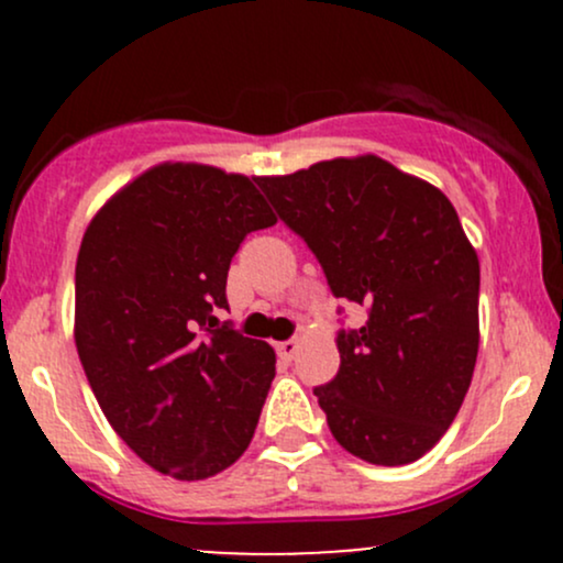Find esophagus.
I'll return each mask as SVG.
<instances>
[{
    "mask_svg": "<svg viewBox=\"0 0 563 563\" xmlns=\"http://www.w3.org/2000/svg\"><path fill=\"white\" fill-rule=\"evenodd\" d=\"M299 349H301V344L296 339L280 341V344H277V354H280L283 360H294L296 354H299Z\"/></svg>",
    "mask_w": 563,
    "mask_h": 563,
    "instance_id": "34e87169",
    "label": "esophagus"
}]
</instances>
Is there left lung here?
Wrapping results in <instances>:
<instances>
[{"label": "left lung", "mask_w": 563, "mask_h": 563, "mask_svg": "<svg viewBox=\"0 0 563 563\" xmlns=\"http://www.w3.org/2000/svg\"><path fill=\"white\" fill-rule=\"evenodd\" d=\"M256 183L335 299L367 307L314 389L335 442L373 466L418 461L455 421L479 352V256L455 206L373 153Z\"/></svg>", "instance_id": "obj_1"}]
</instances>
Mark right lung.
Returning a JSON list of instances; mask_svg holds the SVG:
<instances>
[{
  "label": "right lung",
  "instance_id": "1",
  "mask_svg": "<svg viewBox=\"0 0 563 563\" xmlns=\"http://www.w3.org/2000/svg\"><path fill=\"white\" fill-rule=\"evenodd\" d=\"M277 217L245 174L164 161L102 203L76 260L74 339L113 431L151 468L209 479L251 444L275 349L219 325L243 238Z\"/></svg>",
  "mask_w": 563,
  "mask_h": 563
}]
</instances>
